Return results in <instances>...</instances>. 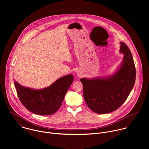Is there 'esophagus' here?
Returning a JSON list of instances; mask_svg holds the SVG:
<instances>
[{"label": "esophagus", "mask_w": 149, "mask_h": 149, "mask_svg": "<svg viewBox=\"0 0 149 149\" xmlns=\"http://www.w3.org/2000/svg\"><path fill=\"white\" fill-rule=\"evenodd\" d=\"M77 75H78V77H81L82 76V74H83V72H82V71L81 70H78L77 71Z\"/></svg>", "instance_id": "obj_1"}]
</instances>
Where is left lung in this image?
Wrapping results in <instances>:
<instances>
[{
    "label": "left lung",
    "mask_w": 149,
    "mask_h": 149,
    "mask_svg": "<svg viewBox=\"0 0 149 149\" xmlns=\"http://www.w3.org/2000/svg\"><path fill=\"white\" fill-rule=\"evenodd\" d=\"M119 52L123 61L112 75L80 79L83 95L88 107L97 114H107L116 110L132 91L136 80V68L132 54L124 42Z\"/></svg>",
    "instance_id": "left-lung-1"
}]
</instances>
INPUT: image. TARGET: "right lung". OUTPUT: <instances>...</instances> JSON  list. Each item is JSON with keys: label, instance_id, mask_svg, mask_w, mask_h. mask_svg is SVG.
Segmentation results:
<instances>
[{"label": "right lung", "instance_id": "obj_1", "mask_svg": "<svg viewBox=\"0 0 149 149\" xmlns=\"http://www.w3.org/2000/svg\"><path fill=\"white\" fill-rule=\"evenodd\" d=\"M74 81L72 74L59 78L43 89H32L15 81L18 97L29 111L47 116L55 113L61 107L66 93Z\"/></svg>", "mask_w": 149, "mask_h": 149}]
</instances>
